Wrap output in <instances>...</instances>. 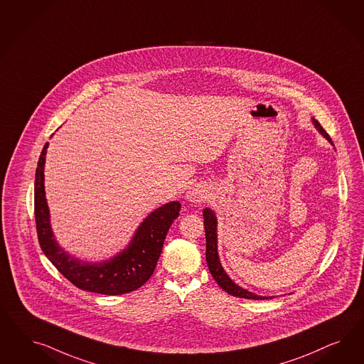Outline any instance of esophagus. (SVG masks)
Masks as SVG:
<instances>
[{"mask_svg": "<svg viewBox=\"0 0 364 364\" xmlns=\"http://www.w3.org/2000/svg\"><path fill=\"white\" fill-rule=\"evenodd\" d=\"M207 189L201 187V186H193V187L189 188V191L187 192L188 201L193 203V204H200L203 201H205L207 198Z\"/></svg>", "mask_w": 364, "mask_h": 364, "instance_id": "1", "label": "esophagus"}]
</instances>
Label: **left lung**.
I'll return each instance as SVG.
<instances>
[{
  "instance_id": "8db88e82",
  "label": "left lung",
  "mask_w": 364,
  "mask_h": 364,
  "mask_svg": "<svg viewBox=\"0 0 364 364\" xmlns=\"http://www.w3.org/2000/svg\"><path fill=\"white\" fill-rule=\"evenodd\" d=\"M312 124L315 125L318 132L332 144L328 133L321 128L319 122H316L315 119H312ZM203 216H204V228H205V240H207V250H205L207 264L210 268V275L213 276V279L220 286L221 289H224L232 296H237V298L252 299V300L272 299V296L271 298L260 296V295H256L254 292H250L248 289H244L242 287L237 286L231 277L227 275V272L224 271V268L221 265L219 254H218V219H216V215H215L213 210L205 208L203 210Z\"/></svg>"
}]
</instances>
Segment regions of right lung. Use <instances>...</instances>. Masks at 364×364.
<instances>
[{
	"label": "right lung",
	"mask_w": 364,
	"mask_h": 364,
	"mask_svg": "<svg viewBox=\"0 0 364 364\" xmlns=\"http://www.w3.org/2000/svg\"><path fill=\"white\" fill-rule=\"evenodd\" d=\"M48 146L49 143L43 148L34 180V218L38 242L45 256L80 289L102 295H122L140 288L154 274L166 233L178 218L181 204L171 201L151 212L137 227L129 244L110 259L93 263L72 256L60 247L50 225L44 184Z\"/></svg>",
	"instance_id": "right-lung-1"
}]
</instances>
